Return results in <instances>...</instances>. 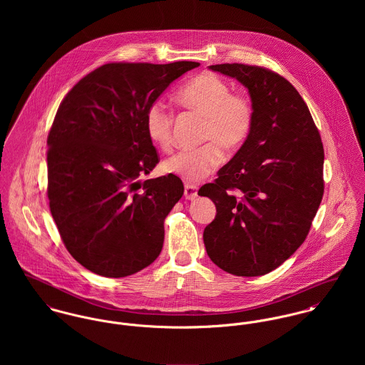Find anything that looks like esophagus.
<instances>
[{"mask_svg": "<svg viewBox=\"0 0 365 365\" xmlns=\"http://www.w3.org/2000/svg\"><path fill=\"white\" fill-rule=\"evenodd\" d=\"M184 197L188 201L195 200L198 197V188L195 185H192V184H185V187H184Z\"/></svg>", "mask_w": 365, "mask_h": 365, "instance_id": "obj_1", "label": "esophagus"}]
</instances>
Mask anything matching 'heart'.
<instances>
[{"label": "heart", "mask_w": 365, "mask_h": 365, "mask_svg": "<svg viewBox=\"0 0 365 365\" xmlns=\"http://www.w3.org/2000/svg\"><path fill=\"white\" fill-rule=\"evenodd\" d=\"M177 103L205 116L202 126L204 146L181 150L164 161L167 173L187 182H197L210 175L223 161V150L240 149L255 122L252 101L232 94L227 83L212 73H202L188 81L175 96ZM146 133L163 152L173 149V113L161 103L150 105L146 112Z\"/></svg>", "instance_id": "heart-1"}]
</instances>
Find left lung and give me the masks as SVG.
Masks as SVG:
<instances>
[{"instance_id":"1","label":"left lung","mask_w":365,"mask_h":365,"mask_svg":"<svg viewBox=\"0 0 365 365\" xmlns=\"http://www.w3.org/2000/svg\"><path fill=\"white\" fill-rule=\"evenodd\" d=\"M242 83L250 136L198 194L216 216L204 230L209 259L237 277L264 275L305 242L323 197L324 152L308 105L279 74L239 63L209 66Z\"/></svg>"}]
</instances>
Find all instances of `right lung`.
<instances>
[{"label": "right lung", "instance_id": "add662e5", "mask_svg": "<svg viewBox=\"0 0 365 365\" xmlns=\"http://www.w3.org/2000/svg\"><path fill=\"white\" fill-rule=\"evenodd\" d=\"M198 66L108 63L58 106L48 136L49 205L66 249L87 269L120 278L158 257L164 219L184 185L174 174L140 180L158 163L146 112Z\"/></svg>", "mask_w": 365, "mask_h": 365}]
</instances>
